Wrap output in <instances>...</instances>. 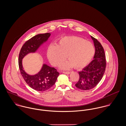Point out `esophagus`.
Segmentation results:
<instances>
[{"label":"esophagus","mask_w":126,"mask_h":126,"mask_svg":"<svg viewBox=\"0 0 126 126\" xmlns=\"http://www.w3.org/2000/svg\"><path fill=\"white\" fill-rule=\"evenodd\" d=\"M63 73H64V74H69L70 73V72H65V71H63Z\"/></svg>","instance_id":"esophagus-1"}]
</instances>
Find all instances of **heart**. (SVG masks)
<instances>
[{
	"label": "heart",
	"mask_w": 126,
	"mask_h": 126,
	"mask_svg": "<svg viewBox=\"0 0 126 126\" xmlns=\"http://www.w3.org/2000/svg\"><path fill=\"white\" fill-rule=\"evenodd\" d=\"M94 47L90 42L77 36H68L60 39L57 46L50 45L47 50V57L50 63L57 66L63 62L67 56L68 61L61 65L66 69L85 67L94 54Z\"/></svg>",
	"instance_id": "b5f03b06"
}]
</instances>
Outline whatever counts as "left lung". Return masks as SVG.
<instances>
[{
	"label": "left lung",
	"mask_w": 126,
	"mask_h": 126,
	"mask_svg": "<svg viewBox=\"0 0 126 126\" xmlns=\"http://www.w3.org/2000/svg\"><path fill=\"white\" fill-rule=\"evenodd\" d=\"M95 49L94 59L90 63L79 71V78L75 84L78 89L86 91L95 87L105 73L106 60L104 49L97 39L91 36Z\"/></svg>",
	"instance_id": "1"
}]
</instances>
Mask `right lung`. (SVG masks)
Returning a JSON list of instances; mask_svg holds the SVG:
<instances>
[{
  "label": "right lung",
  "instance_id": "obj_1",
  "mask_svg": "<svg viewBox=\"0 0 126 126\" xmlns=\"http://www.w3.org/2000/svg\"><path fill=\"white\" fill-rule=\"evenodd\" d=\"M50 35L51 33L35 35L25 43L19 52V66L22 77L30 87L40 92L46 91L52 87L57 79L59 72L56 68L46 64H43L41 69L37 73L30 75L23 68L22 59L29 53L36 52L40 47L47 42Z\"/></svg>",
  "mask_w": 126,
  "mask_h": 126
}]
</instances>
